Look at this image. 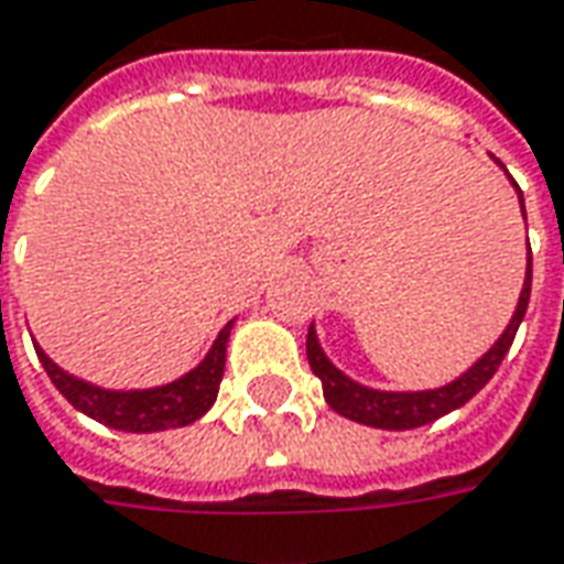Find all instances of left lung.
I'll use <instances>...</instances> for the list:
<instances>
[{
  "label": "left lung",
  "mask_w": 564,
  "mask_h": 564,
  "mask_svg": "<svg viewBox=\"0 0 564 564\" xmlns=\"http://www.w3.org/2000/svg\"><path fill=\"white\" fill-rule=\"evenodd\" d=\"M519 197H522V191H519ZM528 299H531V256H528V274H524L522 296H519L516 314H512V321H509V327L503 330V336H500V339L494 343L491 351H485L463 377L454 379V382H447L442 389H429V392H377V389H367V386L351 382L346 373H339V370L327 361V355L317 346L314 327L308 330V339H305V351H308V364H312L314 377L321 379V386H324V398H327V404H330L336 413H343L348 420L373 429L426 426V423H435L444 413L463 408L473 394H478L488 386V379L497 373V367L507 358L509 346H512V339H516V330H519L524 312H528Z\"/></svg>",
  "instance_id": "left-lung-1"
}]
</instances>
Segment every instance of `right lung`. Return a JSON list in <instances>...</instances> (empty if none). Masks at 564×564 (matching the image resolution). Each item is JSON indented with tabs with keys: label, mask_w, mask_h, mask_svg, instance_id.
<instances>
[{
	"label": "right lung",
	"mask_w": 564,
	"mask_h": 564,
	"mask_svg": "<svg viewBox=\"0 0 564 564\" xmlns=\"http://www.w3.org/2000/svg\"><path fill=\"white\" fill-rule=\"evenodd\" d=\"M228 330H231V324L218 333L209 355L191 373L175 379L170 386H156V389H144V392L98 389V386L83 382V379L70 377L67 370H61L40 346H36V355H40L48 379L55 382L57 392L64 394L76 411H83L86 416L110 429H122V432H163V429L187 426L213 408L218 382L225 373Z\"/></svg>",
	"instance_id": "right-lung-1"
}]
</instances>
